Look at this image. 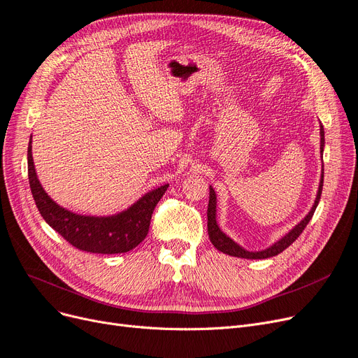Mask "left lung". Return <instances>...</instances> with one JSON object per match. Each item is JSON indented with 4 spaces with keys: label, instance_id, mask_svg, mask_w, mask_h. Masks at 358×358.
Masks as SVG:
<instances>
[{
    "label": "left lung",
    "instance_id": "left-lung-1",
    "mask_svg": "<svg viewBox=\"0 0 358 358\" xmlns=\"http://www.w3.org/2000/svg\"><path fill=\"white\" fill-rule=\"evenodd\" d=\"M323 149H324V128L320 124V153L323 155ZM323 157V156H322ZM323 177H324V169L322 168V178H320V184H319V190H317V196L315 201L313 203V208L310 209V213L303 217L296 226L289 230V233H286L282 239H279L277 242H274L271 246L262 249V250H248L243 246H241L239 243H236L231 237H229L226 233H224L217 221V194L215 190L213 189V186H209V203H208V234L209 239L213 242V245L220 250L222 254H227L230 257H237V258H246V259H264V258H270L274 255H279L280 252L292 245L299 234L302 233V230L307 227V224L310 222V220L313 218L314 210L319 205L320 196H322V190H323Z\"/></svg>",
    "mask_w": 358,
    "mask_h": 358
}]
</instances>
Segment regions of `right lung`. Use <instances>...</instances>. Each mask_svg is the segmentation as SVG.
I'll return each mask as SVG.
<instances>
[{"instance_id": "right-lung-1", "label": "right lung", "mask_w": 358, "mask_h": 358, "mask_svg": "<svg viewBox=\"0 0 358 358\" xmlns=\"http://www.w3.org/2000/svg\"><path fill=\"white\" fill-rule=\"evenodd\" d=\"M28 177L39 214L51 229L72 246L92 254H124L134 249L149 233L155 206L165 194L169 184L143 194L137 202L115 215H81L57 205L38 180L34 157L32 136L28 145Z\"/></svg>"}]
</instances>
